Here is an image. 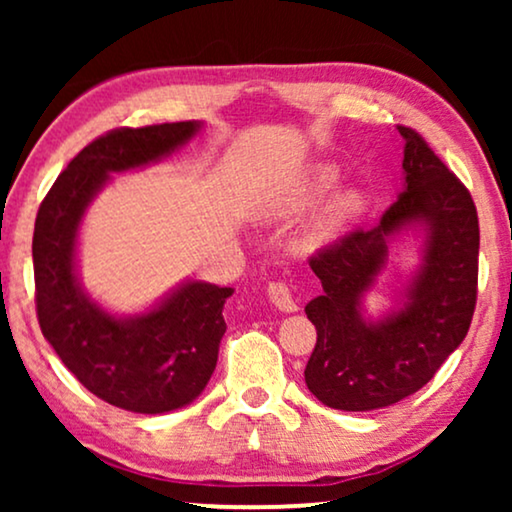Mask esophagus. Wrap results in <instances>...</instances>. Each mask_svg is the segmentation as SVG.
Listing matches in <instances>:
<instances>
[{
	"label": "esophagus",
	"instance_id": "obj_1",
	"mask_svg": "<svg viewBox=\"0 0 512 512\" xmlns=\"http://www.w3.org/2000/svg\"><path fill=\"white\" fill-rule=\"evenodd\" d=\"M268 296H270L272 305H275L277 310H282V312H298V305H296V300H293V296H291V289L284 282H272L268 286Z\"/></svg>",
	"mask_w": 512,
	"mask_h": 512
}]
</instances>
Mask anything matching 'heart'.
<instances>
[{"instance_id": "heart-1", "label": "heart", "mask_w": 512, "mask_h": 512, "mask_svg": "<svg viewBox=\"0 0 512 512\" xmlns=\"http://www.w3.org/2000/svg\"><path fill=\"white\" fill-rule=\"evenodd\" d=\"M338 181V170L333 165L319 163L305 170L293 184L284 188L282 193L275 195L268 205L265 214L268 216H293L305 212L317 205L324 195L331 191ZM361 212V195L356 191H340L335 193L319 214L314 216L310 228H307V240L312 244H321L333 240L340 230H345Z\"/></svg>"}]
</instances>
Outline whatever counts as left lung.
Instances as JSON below:
<instances>
[{
    "instance_id": "8db88e82",
    "label": "left lung",
    "mask_w": 512,
    "mask_h": 512,
    "mask_svg": "<svg viewBox=\"0 0 512 512\" xmlns=\"http://www.w3.org/2000/svg\"><path fill=\"white\" fill-rule=\"evenodd\" d=\"M403 137V193L370 230H354L310 261L324 293L305 305L317 328L305 384L335 410L368 412L403 401L464 342L478 298L480 228L471 193L412 128ZM423 237L420 265L394 311L370 320L362 298L391 241Z\"/></svg>"
}]
</instances>
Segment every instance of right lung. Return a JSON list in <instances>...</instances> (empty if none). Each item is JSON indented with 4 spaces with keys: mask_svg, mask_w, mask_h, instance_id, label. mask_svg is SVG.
<instances>
[{
    "mask_svg": "<svg viewBox=\"0 0 512 512\" xmlns=\"http://www.w3.org/2000/svg\"><path fill=\"white\" fill-rule=\"evenodd\" d=\"M200 128V121H181L97 137L55 179L34 223L41 333L90 394L139 415L179 410L205 391L226 333L223 305L233 289L186 279L149 310L114 314L83 289L76 244L86 209L111 174L172 156Z\"/></svg>",
    "mask_w": 512,
    "mask_h": 512,
    "instance_id": "1",
    "label": "right lung"
}]
</instances>
